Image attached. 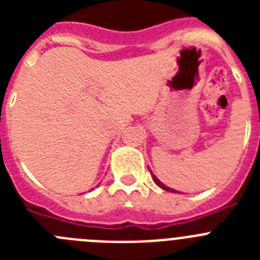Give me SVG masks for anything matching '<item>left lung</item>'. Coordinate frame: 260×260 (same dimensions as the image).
Returning <instances> with one entry per match:
<instances>
[{
  "label": "left lung",
  "instance_id": "obj_1",
  "mask_svg": "<svg viewBox=\"0 0 260 260\" xmlns=\"http://www.w3.org/2000/svg\"><path fill=\"white\" fill-rule=\"evenodd\" d=\"M152 177H153V181H155V183L157 186H160V187H161V189H164V190H167V191H172V192H178L177 191V190H174V189H171V187H168V186H165L164 183L161 182V181L158 180L157 177L155 176V174H152Z\"/></svg>",
  "mask_w": 260,
  "mask_h": 260
}]
</instances>
